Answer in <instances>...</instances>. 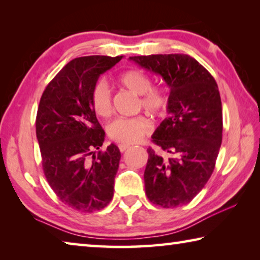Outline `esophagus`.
<instances>
[{"label":"esophagus","instance_id":"34e87169","mask_svg":"<svg viewBox=\"0 0 260 260\" xmlns=\"http://www.w3.org/2000/svg\"><path fill=\"white\" fill-rule=\"evenodd\" d=\"M131 146L129 144H125V143H121V144H119V146H118V148H119V150L121 151V152H124V151H126L127 149H128Z\"/></svg>","mask_w":260,"mask_h":260}]
</instances>
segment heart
Wrapping results in <instances>:
<instances>
[{"instance_id":"heart-1","label":"heart","mask_w":260,"mask_h":260,"mask_svg":"<svg viewBox=\"0 0 260 260\" xmlns=\"http://www.w3.org/2000/svg\"><path fill=\"white\" fill-rule=\"evenodd\" d=\"M121 87L140 95V105L152 113L164 112L169 103L166 91L160 87L151 86V79L139 69H129L117 77ZM90 103L96 114L108 117L112 111L111 93L103 81L96 82L90 93ZM108 135L121 143H136L151 131V122L143 116L118 118L108 125Z\"/></svg>"}]
</instances>
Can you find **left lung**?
I'll use <instances>...</instances> for the list:
<instances>
[{
	"label": "left lung",
	"mask_w": 260,
	"mask_h": 260,
	"mask_svg": "<svg viewBox=\"0 0 260 260\" xmlns=\"http://www.w3.org/2000/svg\"><path fill=\"white\" fill-rule=\"evenodd\" d=\"M131 60L160 76L170 88L167 112L152 135L144 171L149 201L165 209L188 204L212 174L222 141V107L214 78L183 54L133 56Z\"/></svg>",
	"instance_id": "obj_1"
}]
</instances>
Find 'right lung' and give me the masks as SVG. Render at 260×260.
I'll return each instance as SVG.
<instances>
[{
  "mask_svg": "<svg viewBox=\"0 0 260 260\" xmlns=\"http://www.w3.org/2000/svg\"><path fill=\"white\" fill-rule=\"evenodd\" d=\"M122 56L72 59L48 83L37 114V139L48 183L63 203L81 212L102 210L113 197L120 151H102L105 132L96 118L90 93L101 74Z\"/></svg>",
  "mask_w": 260,
  "mask_h": 260,
  "instance_id": "add662e5",
  "label": "right lung"
}]
</instances>
